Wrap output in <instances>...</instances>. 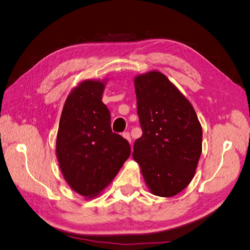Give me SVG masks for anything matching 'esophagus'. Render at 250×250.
I'll return each mask as SVG.
<instances>
[{
	"mask_svg": "<svg viewBox=\"0 0 250 250\" xmlns=\"http://www.w3.org/2000/svg\"><path fill=\"white\" fill-rule=\"evenodd\" d=\"M123 138L126 139L129 143H131V138H130V133L129 132H124L123 133Z\"/></svg>",
	"mask_w": 250,
	"mask_h": 250,
	"instance_id": "34e87169",
	"label": "esophagus"
}]
</instances>
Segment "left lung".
Returning <instances> with one entry per match:
<instances>
[{"label": "left lung", "instance_id": "obj_1", "mask_svg": "<svg viewBox=\"0 0 250 250\" xmlns=\"http://www.w3.org/2000/svg\"><path fill=\"white\" fill-rule=\"evenodd\" d=\"M143 134L134 142L133 160L140 165L153 195L172 197L194 177L202 151V128L195 109L161 72L134 78Z\"/></svg>", "mask_w": 250, "mask_h": 250}]
</instances>
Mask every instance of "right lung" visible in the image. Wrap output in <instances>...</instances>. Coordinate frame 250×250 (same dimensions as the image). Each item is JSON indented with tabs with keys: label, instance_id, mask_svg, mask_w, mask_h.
<instances>
[{
	"label": "right lung",
	"instance_id": "right-lung-1",
	"mask_svg": "<svg viewBox=\"0 0 250 250\" xmlns=\"http://www.w3.org/2000/svg\"><path fill=\"white\" fill-rule=\"evenodd\" d=\"M104 80H84L67 96L56 139L60 170L72 190L93 198L116 177L130 155V145L113 133L102 102Z\"/></svg>",
	"mask_w": 250,
	"mask_h": 250
}]
</instances>
